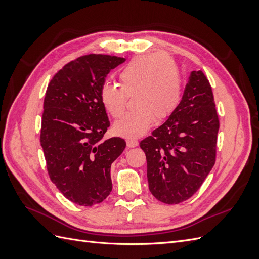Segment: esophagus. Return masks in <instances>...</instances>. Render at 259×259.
Here are the masks:
<instances>
[{
	"label": "esophagus",
	"mask_w": 259,
	"mask_h": 259,
	"mask_svg": "<svg viewBox=\"0 0 259 259\" xmlns=\"http://www.w3.org/2000/svg\"><path fill=\"white\" fill-rule=\"evenodd\" d=\"M126 145H127V147H128V148H134V147L138 146V142H137L136 139H132V138H130V139H127V140H126Z\"/></svg>",
	"instance_id": "34e87169"
}]
</instances>
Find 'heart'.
<instances>
[{
	"label": "heart",
	"mask_w": 259,
	"mask_h": 259,
	"mask_svg": "<svg viewBox=\"0 0 259 259\" xmlns=\"http://www.w3.org/2000/svg\"><path fill=\"white\" fill-rule=\"evenodd\" d=\"M120 86L106 83L100 89V101L112 117H120L133 95L134 111L123 115L113 130L124 137L143 135L154 122L175 111L182 96V80L174 60L163 54L133 59L119 73Z\"/></svg>",
	"instance_id": "heart-1"
}]
</instances>
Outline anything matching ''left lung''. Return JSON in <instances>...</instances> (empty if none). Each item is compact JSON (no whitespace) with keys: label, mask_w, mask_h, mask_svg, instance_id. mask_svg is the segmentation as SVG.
Listing matches in <instances>:
<instances>
[{"label":"left lung","mask_w":259,"mask_h":259,"mask_svg":"<svg viewBox=\"0 0 259 259\" xmlns=\"http://www.w3.org/2000/svg\"><path fill=\"white\" fill-rule=\"evenodd\" d=\"M218 130L209 81L201 70L192 71L175 111L140 142L156 200L178 204L200 189L216 161Z\"/></svg>","instance_id":"left-lung-1"}]
</instances>
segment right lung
<instances>
[{
  "label": "right lung",
  "instance_id": "right-lung-1",
  "mask_svg": "<svg viewBox=\"0 0 259 259\" xmlns=\"http://www.w3.org/2000/svg\"><path fill=\"white\" fill-rule=\"evenodd\" d=\"M125 58L84 55L68 62L45 93L40 143L50 178L77 205L93 206L112 190V162L126 147L123 138L103 140L110 126L100 89Z\"/></svg>",
  "mask_w": 259,
  "mask_h": 259
}]
</instances>
